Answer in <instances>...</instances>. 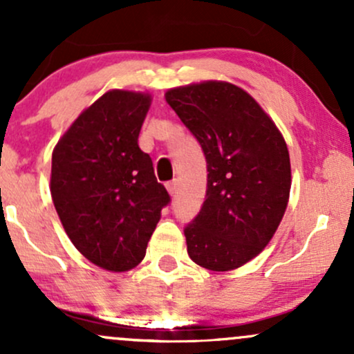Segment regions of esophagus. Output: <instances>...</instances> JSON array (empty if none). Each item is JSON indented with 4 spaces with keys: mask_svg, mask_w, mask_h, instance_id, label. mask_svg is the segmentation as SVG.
I'll return each mask as SVG.
<instances>
[{
    "mask_svg": "<svg viewBox=\"0 0 354 354\" xmlns=\"http://www.w3.org/2000/svg\"><path fill=\"white\" fill-rule=\"evenodd\" d=\"M176 188H178V181L176 180H171V181L166 183V189H168V193L171 194V196L176 194Z\"/></svg>",
    "mask_w": 354,
    "mask_h": 354,
    "instance_id": "34e87169",
    "label": "esophagus"
}]
</instances>
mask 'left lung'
<instances>
[{"label":"left lung","mask_w":354,"mask_h":354,"mask_svg":"<svg viewBox=\"0 0 354 354\" xmlns=\"http://www.w3.org/2000/svg\"><path fill=\"white\" fill-rule=\"evenodd\" d=\"M165 96L208 168L206 200L185 228L189 258L211 271L236 270L261 253L281 223L291 188L288 146L263 108L226 81Z\"/></svg>","instance_id":"8db88e82"}]
</instances>
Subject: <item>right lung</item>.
Masks as SVG:
<instances>
[{"label": "right lung", "instance_id": "1", "mask_svg": "<svg viewBox=\"0 0 354 354\" xmlns=\"http://www.w3.org/2000/svg\"><path fill=\"white\" fill-rule=\"evenodd\" d=\"M149 104L145 93H104L53 151L51 196L64 231L84 258L115 273L140 265L171 201L138 146Z\"/></svg>", "mask_w": 354, "mask_h": 354}]
</instances>
